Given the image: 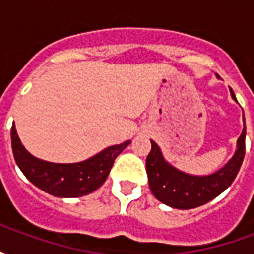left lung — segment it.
<instances>
[{"label": "left lung", "instance_id": "left-lung-1", "mask_svg": "<svg viewBox=\"0 0 254 254\" xmlns=\"http://www.w3.org/2000/svg\"><path fill=\"white\" fill-rule=\"evenodd\" d=\"M231 96L237 100L233 91ZM245 136L244 118V130L238 138V148L233 159L223 169L205 177L189 176L174 169L163 159L158 144L151 140L152 147L145 162L151 191L159 201L178 209H190L211 201L224 189H227L238 174L245 156Z\"/></svg>", "mask_w": 254, "mask_h": 254}]
</instances>
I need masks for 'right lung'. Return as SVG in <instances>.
Instances as JSON below:
<instances>
[{
	"label": "right lung",
	"mask_w": 254,
	"mask_h": 254,
	"mask_svg": "<svg viewBox=\"0 0 254 254\" xmlns=\"http://www.w3.org/2000/svg\"><path fill=\"white\" fill-rule=\"evenodd\" d=\"M12 151L16 163L35 187L57 197H80L103 185L118 155L130 140L103 149L92 158L78 163H52L38 159L20 143L14 124L10 130Z\"/></svg>",
	"instance_id": "add662e5"
}]
</instances>
